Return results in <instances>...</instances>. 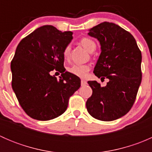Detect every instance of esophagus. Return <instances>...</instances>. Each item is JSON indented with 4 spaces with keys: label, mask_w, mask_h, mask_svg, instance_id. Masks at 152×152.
I'll list each match as a JSON object with an SVG mask.
<instances>
[{
    "label": "esophagus",
    "mask_w": 152,
    "mask_h": 152,
    "mask_svg": "<svg viewBox=\"0 0 152 152\" xmlns=\"http://www.w3.org/2000/svg\"><path fill=\"white\" fill-rule=\"evenodd\" d=\"M87 84V82H86L85 80H83V79H82V80L81 81V85L82 86H85Z\"/></svg>",
    "instance_id": "34e87169"
}]
</instances>
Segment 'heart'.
<instances>
[{
    "label": "heart",
    "mask_w": 152,
    "mask_h": 152,
    "mask_svg": "<svg viewBox=\"0 0 152 152\" xmlns=\"http://www.w3.org/2000/svg\"><path fill=\"white\" fill-rule=\"evenodd\" d=\"M81 45H82L87 51L91 52L95 50L96 48V42L93 39L87 37L82 38L80 40ZM63 56L65 59H67L70 54V45H67L63 50ZM90 66L88 65H81V64H75L68 68V72L71 74L75 75L80 78H85L87 73L90 71Z\"/></svg>",
    "instance_id": "heart-1"
}]
</instances>
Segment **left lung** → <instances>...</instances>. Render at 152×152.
I'll list each match as a JSON object with an SVG mask.
<instances>
[{
    "instance_id": "1",
    "label": "left lung",
    "mask_w": 152,
    "mask_h": 152,
    "mask_svg": "<svg viewBox=\"0 0 152 152\" xmlns=\"http://www.w3.org/2000/svg\"><path fill=\"white\" fill-rule=\"evenodd\" d=\"M88 34L98 39L102 48L93 73L110 81L105 87L96 81L87 82L93 93L86 102L87 110L98 120H116L135 102L142 80L141 51L134 37L113 23H102Z\"/></svg>"
}]
</instances>
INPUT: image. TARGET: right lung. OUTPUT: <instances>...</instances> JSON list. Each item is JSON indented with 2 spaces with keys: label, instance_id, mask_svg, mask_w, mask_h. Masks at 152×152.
Segmentation results:
<instances>
[{
  "label": "right lung",
  "instance_id": "right-lung-1",
  "mask_svg": "<svg viewBox=\"0 0 152 152\" xmlns=\"http://www.w3.org/2000/svg\"><path fill=\"white\" fill-rule=\"evenodd\" d=\"M73 32L43 26L18 44L11 62L12 87L20 105L31 118L48 121L67 110L69 99L80 87L79 77L65 72L63 50ZM62 73L58 80L50 72Z\"/></svg>",
  "mask_w": 152,
  "mask_h": 152
}]
</instances>
